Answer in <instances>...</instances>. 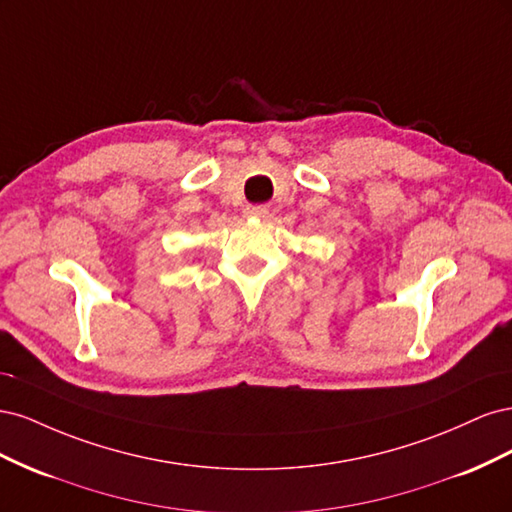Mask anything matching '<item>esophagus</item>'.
<instances>
[{"label":"esophagus","instance_id":"esophagus-1","mask_svg":"<svg viewBox=\"0 0 512 512\" xmlns=\"http://www.w3.org/2000/svg\"><path fill=\"white\" fill-rule=\"evenodd\" d=\"M267 207L265 205H247L245 207V215L247 218H265L267 215Z\"/></svg>","mask_w":512,"mask_h":512}]
</instances>
